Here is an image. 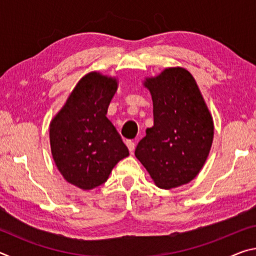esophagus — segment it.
<instances>
[{"mask_svg":"<svg viewBox=\"0 0 256 256\" xmlns=\"http://www.w3.org/2000/svg\"><path fill=\"white\" fill-rule=\"evenodd\" d=\"M126 146H128V148L130 150V152L133 154L134 148H136V142H133L132 140H128L126 141Z\"/></svg>","mask_w":256,"mask_h":256,"instance_id":"34e87169","label":"esophagus"}]
</instances>
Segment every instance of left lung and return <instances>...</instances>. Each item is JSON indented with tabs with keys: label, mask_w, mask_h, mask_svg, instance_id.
I'll list each match as a JSON object with an SVG mask.
<instances>
[{
	"label": "left lung",
	"mask_w": 256,
	"mask_h": 256,
	"mask_svg": "<svg viewBox=\"0 0 256 256\" xmlns=\"http://www.w3.org/2000/svg\"><path fill=\"white\" fill-rule=\"evenodd\" d=\"M154 102V126L138 142L136 157L160 188L188 183L204 164L214 138V122L192 74L166 68L146 79Z\"/></svg>",
	"instance_id": "1"
}]
</instances>
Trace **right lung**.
Segmentation results:
<instances>
[{"label": "right lung", "mask_w": 256, "mask_h": 256, "mask_svg": "<svg viewBox=\"0 0 256 256\" xmlns=\"http://www.w3.org/2000/svg\"><path fill=\"white\" fill-rule=\"evenodd\" d=\"M118 89L112 78L92 72L82 78L50 128V149L68 183L92 190L107 180L128 146L106 118Z\"/></svg>", "instance_id": "obj_1"}]
</instances>
